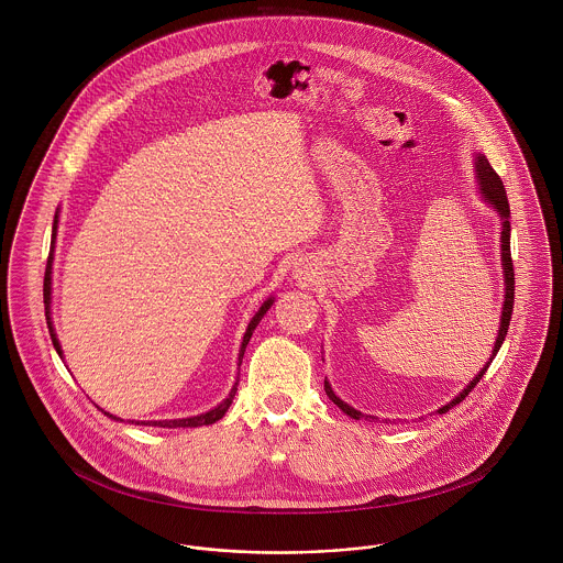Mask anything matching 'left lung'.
<instances>
[{
	"instance_id": "obj_1",
	"label": "left lung",
	"mask_w": 563,
	"mask_h": 563,
	"mask_svg": "<svg viewBox=\"0 0 563 563\" xmlns=\"http://www.w3.org/2000/svg\"><path fill=\"white\" fill-rule=\"evenodd\" d=\"M475 177H477V186H479V195H482L483 201L500 217V264H503V282H505V295H503V308H500V322H498V333H496V342H494V349H492V355L489 360L483 364L482 371L473 377V382H468V386L453 399V401L442 405L438 409V413H444L449 411L451 407H455L457 402L464 401L468 397V393L479 384L487 366L492 364V360L496 357L505 335H507V329H509V321H511V310H514V264H511V249H509V239H511V225H509V201H507V192H505V186L500 181V177L496 175V170L489 166L487 158L483 154L475 156ZM324 393L329 397V401L335 402L346 416L355 418V420H368V422H375L377 416H368V413H362L360 409L351 407L349 402L342 401L333 390H331V384L324 379Z\"/></svg>"
}]
</instances>
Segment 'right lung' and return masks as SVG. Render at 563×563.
I'll return each mask as SVG.
<instances>
[{
  "label": "right lung",
  "mask_w": 563,
  "mask_h": 563,
  "mask_svg": "<svg viewBox=\"0 0 563 563\" xmlns=\"http://www.w3.org/2000/svg\"><path fill=\"white\" fill-rule=\"evenodd\" d=\"M58 219H60V208H56L54 225H52V246H49V257H47V268H45V282H43V299H45V319H47V327H49V335H52L54 349H56V353L63 357V346H60V340H58V335H56L54 321H52V273H54V249H56V236H58ZM273 303H275V297H268V299L260 306V310L253 314V319L246 324V331H244V335H242L241 351H239V368H241L244 349H246V344H249V340H251V335H253L257 322L264 319V314L271 310ZM236 390H239V382L232 386L230 395H228L223 401L219 402L217 407L203 411V413L188 416V418H170V420H141V422L136 420V424H150V427H162V429H179V427H186V429L190 427V429H192V427L212 424V422H217V420H221V418L225 416V411H228L230 405L234 402ZM97 409H101V407L97 405ZM101 411H103V416H108V418H112V420H121L119 416H114V413H110V411H106V409H101ZM132 422H134V420H132Z\"/></svg>",
  "instance_id": "add662e5"
}]
</instances>
